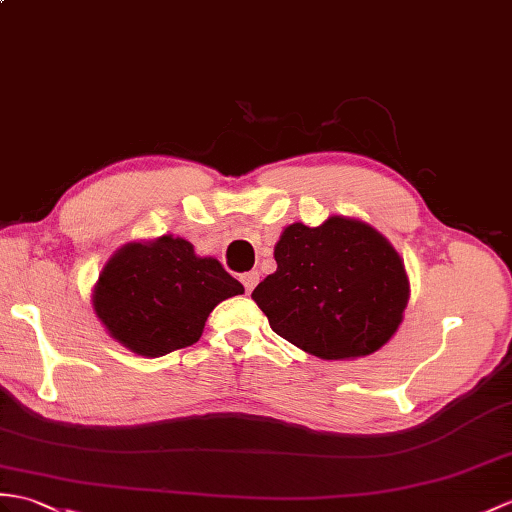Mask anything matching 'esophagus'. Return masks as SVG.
I'll list each match as a JSON object with an SVG mask.
<instances>
[{
	"label": "esophagus",
	"instance_id": "esophagus-1",
	"mask_svg": "<svg viewBox=\"0 0 512 512\" xmlns=\"http://www.w3.org/2000/svg\"><path fill=\"white\" fill-rule=\"evenodd\" d=\"M240 281L244 283V288H246V292H251L255 285H257V281H259V272H255V270H251V272H244V275L240 277Z\"/></svg>",
	"mask_w": 512,
	"mask_h": 512
}]
</instances>
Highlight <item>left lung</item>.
<instances>
[{
	"instance_id": "obj_1",
	"label": "left lung",
	"mask_w": 512,
	"mask_h": 512,
	"mask_svg": "<svg viewBox=\"0 0 512 512\" xmlns=\"http://www.w3.org/2000/svg\"><path fill=\"white\" fill-rule=\"evenodd\" d=\"M275 261L251 296L294 347L320 360H355L397 334L410 279L395 246L368 222H294L275 244Z\"/></svg>"
}]
</instances>
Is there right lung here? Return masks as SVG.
Instances as JSON below:
<instances>
[{
  "mask_svg": "<svg viewBox=\"0 0 512 512\" xmlns=\"http://www.w3.org/2000/svg\"><path fill=\"white\" fill-rule=\"evenodd\" d=\"M244 285L183 237L128 242L106 261L91 305L106 334L144 358L198 342L213 307Z\"/></svg>",
  "mask_w": 512,
  "mask_h": 512,
  "instance_id": "add662e5",
  "label": "right lung"
}]
</instances>
